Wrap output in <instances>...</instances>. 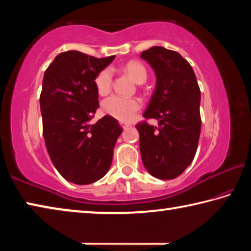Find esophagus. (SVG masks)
<instances>
[{
    "label": "esophagus",
    "instance_id": "obj_1",
    "mask_svg": "<svg viewBox=\"0 0 251 251\" xmlns=\"http://www.w3.org/2000/svg\"><path fill=\"white\" fill-rule=\"evenodd\" d=\"M120 124H121V126H122L123 128H124V129H125V128H127V127L129 126V124H127V123H124V122H121Z\"/></svg>",
    "mask_w": 251,
    "mask_h": 251
}]
</instances>
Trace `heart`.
<instances>
[{"label":"heart","mask_w":251,"mask_h":251,"mask_svg":"<svg viewBox=\"0 0 251 251\" xmlns=\"http://www.w3.org/2000/svg\"><path fill=\"white\" fill-rule=\"evenodd\" d=\"M125 71L137 84H142L147 78V70L141 62L130 61L125 65ZM113 86V71L109 67L99 72L95 77V87L100 95L108 94ZM142 101L136 97L113 95L103 101L104 112L121 122H129L135 113L141 108Z\"/></svg>","instance_id":"obj_1"}]
</instances>
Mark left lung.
I'll return each mask as SVG.
<instances>
[{
	"mask_svg": "<svg viewBox=\"0 0 251 251\" xmlns=\"http://www.w3.org/2000/svg\"><path fill=\"white\" fill-rule=\"evenodd\" d=\"M141 57L156 74V87L144 113L158 126L143 121L136 125L143 164L151 176L174 179L196 155L201 118V90L193 67L179 53L161 46L144 50Z\"/></svg>",
	"mask_w": 251,
	"mask_h": 251,
	"instance_id": "obj_1",
	"label": "left lung"
}]
</instances>
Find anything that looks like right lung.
<instances>
[{"mask_svg":"<svg viewBox=\"0 0 251 251\" xmlns=\"http://www.w3.org/2000/svg\"><path fill=\"white\" fill-rule=\"evenodd\" d=\"M114 58L67 50L45 71L40 105L46 150L57 172L74 184L88 185L105 176L123 131L109 115L90 124L100 107L95 77Z\"/></svg>","mask_w":251,"mask_h":251,"instance_id":"1","label":"right lung"}]
</instances>
